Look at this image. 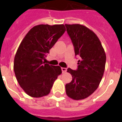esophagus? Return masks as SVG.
<instances>
[{
    "label": "esophagus",
    "instance_id": "obj_1",
    "mask_svg": "<svg viewBox=\"0 0 122 122\" xmlns=\"http://www.w3.org/2000/svg\"><path fill=\"white\" fill-rule=\"evenodd\" d=\"M61 70H62V72L63 73H65L66 72L67 69L66 68H61Z\"/></svg>",
    "mask_w": 122,
    "mask_h": 122
}]
</instances>
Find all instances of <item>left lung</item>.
<instances>
[{
  "label": "left lung",
  "mask_w": 122,
  "mask_h": 122,
  "mask_svg": "<svg viewBox=\"0 0 122 122\" xmlns=\"http://www.w3.org/2000/svg\"><path fill=\"white\" fill-rule=\"evenodd\" d=\"M65 26L74 46L75 56L80 57L76 70H67L72 80L65 86L66 93L73 99L81 100L97 89L104 74L106 54L94 31L80 24Z\"/></svg>",
  "instance_id": "left-lung-1"
}]
</instances>
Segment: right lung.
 <instances>
[{
	"label": "right lung",
	"instance_id": "add662e5",
	"mask_svg": "<svg viewBox=\"0 0 122 122\" xmlns=\"http://www.w3.org/2000/svg\"><path fill=\"white\" fill-rule=\"evenodd\" d=\"M65 31L64 25H39L32 28L21 42L14 57V71L20 85L30 96L49 94L61 74V67L43 61Z\"/></svg>",
	"mask_w": 122,
	"mask_h": 122
}]
</instances>
